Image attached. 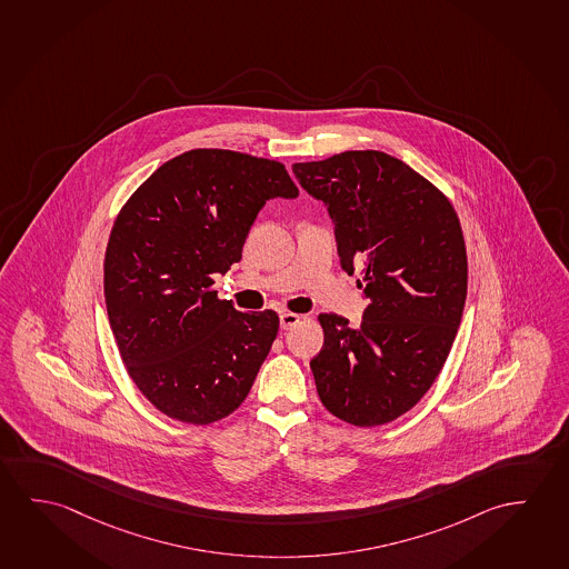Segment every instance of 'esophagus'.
Returning a JSON list of instances; mask_svg holds the SVG:
<instances>
[{
    "mask_svg": "<svg viewBox=\"0 0 569 569\" xmlns=\"http://www.w3.org/2000/svg\"><path fill=\"white\" fill-rule=\"evenodd\" d=\"M300 322V316L292 315V312H282L280 315V328L282 330H290L292 326H297Z\"/></svg>",
    "mask_w": 569,
    "mask_h": 569,
    "instance_id": "esophagus-1",
    "label": "esophagus"
}]
</instances>
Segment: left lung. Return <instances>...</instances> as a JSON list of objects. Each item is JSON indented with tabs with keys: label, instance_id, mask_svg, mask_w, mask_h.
Segmentation results:
<instances>
[{
	"label": "left lung",
	"instance_id": "8db88e82",
	"mask_svg": "<svg viewBox=\"0 0 569 569\" xmlns=\"http://www.w3.org/2000/svg\"><path fill=\"white\" fill-rule=\"evenodd\" d=\"M292 172L325 201L342 269H361L368 298L356 330L342 316H318L316 391L346 423H391L433 386L459 330L469 280L459 217L431 181L378 150L295 163Z\"/></svg>",
	"mask_w": 569,
	"mask_h": 569
}]
</instances>
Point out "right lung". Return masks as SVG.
<instances>
[{
  "mask_svg": "<svg viewBox=\"0 0 569 569\" xmlns=\"http://www.w3.org/2000/svg\"><path fill=\"white\" fill-rule=\"evenodd\" d=\"M297 196L280 162L199 148L160 166L120 209L104 254L110 328L128 376L163 416L216 423L249 396L279 316L234 310L213 274L241 261L267 199Z\"/></svg>",
  "mask_w": 569,
  "mask_h": 569,
  "instance_id": "add662e5",
  "label": "right lung"
}]
</instances>
